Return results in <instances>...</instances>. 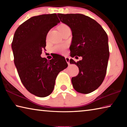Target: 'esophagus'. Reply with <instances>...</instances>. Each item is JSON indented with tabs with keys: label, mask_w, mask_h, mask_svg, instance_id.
<instances>
[{
	"label": "esophagus",
	"mask_w": 127,
	"mask_h": 127,
	"mask_svg": "<svg viewBox=\"0 0 127 127\" xmlns=\"http://www.w3.org/2000/svg\"><path fill=\"white\" fill-rule=\"evenodd\" d=\"M65 61H66V62H67V63H68V64H70V63H69L70 59L68 57H65Z\"/></svg>",
	"instance_id": "obj_1"
}]
</instances>
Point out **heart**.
<instances>
[{"instance_id": "1", "label": "heart", "mask_w": 127, "mask_h": 127, "mask_svg": "<svg viewBox=\"0 0 127 127\" xmlns=\"http://www.w3.org/2000/svg\"><path fill=\"white\" fill-rule=\"evenodd\" d=\"M58 29L62 34H63L64 32H65L68 30H70V28L67 25L62 23L59 26ZM65 49L66 45H55L53 47V51L55 53H61L65 50Z\"/></svg>"}]
</instances>
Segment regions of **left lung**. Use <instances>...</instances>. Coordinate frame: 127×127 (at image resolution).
Returning <instances> with one entry per match:
<instances>
[{
  "label": "left lung",
  "mask_w": 127,
  "mask_h": 127,
  "mask_svg": "<svg viewBox=\"0 0 127 127\" xmlns=\"http://www.w3.org/2000/svg\"><path fill=\"white\" fill-rule=\"evenodd\" d=\"M58 16L72 30L70 57H82L77 62L69 61L79 68L78 74L72 78L73 86L79 93H91L101 85L106 73L109 58L107 33L99 23L84 14L58 13Z\"/></svg>",
  "instance_id": "obj_1"
}]
</instances>
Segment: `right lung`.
I'll list each match as a JSON object with an SVG mask.
<instances>
[{
	"label": "right lung",
	"instance_id": "1",
	"mask_svg": "<svg viewBox=\"0 0 127 127\" xmlns=\"http://www.w3.org/2000/svg\"><path fill=\"white\" fill-rule=\"evenodd\" d=\"M59 22L55 13L31 17L16 30L12 42L14 64L22 84L40 97L51 94L58 74L68 66L61 55L55 54L49 61L41 57L47 34Z\"/></svg>",
	"mask_w": 127,
	"mask_h": 127
}]
</instances>
